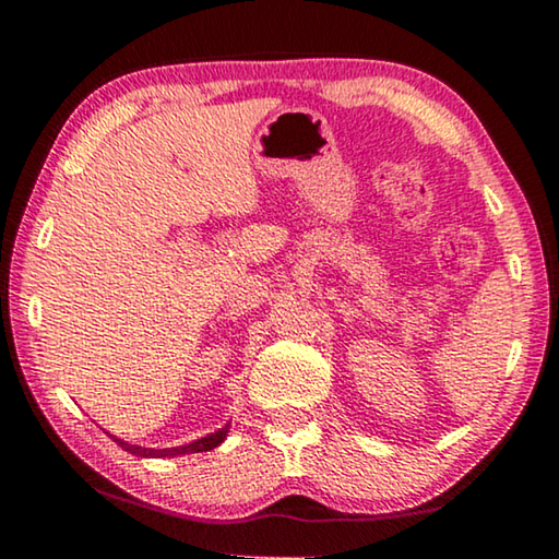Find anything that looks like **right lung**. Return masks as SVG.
<instances>
[{
  "instance_id": "1",
  "label": "right lung",
  "mask_w": 559,
  "mask_h": 559,
  "mask_svg": "<svg viewBox=\"0 0 559 559\" xmlns=\"http://www.w3.org/2000/svg\"><path fill=\"white\" fill-rule=\"evenodd\" d=\"M229 427L231 424H224L222 429H216L212 433H206V437L197 439V441H189L185 443V447H169V449H145V447H138V443H128L122 441L118 437H112V433H108V437L118 443V447L122 451L132 453V456H143V459H165V456H182V453H200V451H212L219 447V443L226 439V433H229Z\"/></svg>"
}]
</instances>
